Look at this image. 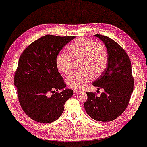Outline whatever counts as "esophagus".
<instances>
[{
	"label": "esophagus",
	"mask_w": 147,
	"mask_h": 147,
	"mask_svg": "<svg viewBox=\"0 0 147 147\" xmlns=\"http://www.w3.org/2000/svg\"><path fill=\"white\" fill-rule=\"evenodd\" d=\"M74 93L77 94V93H80V91H79V90H78V89H74Z\"/></svg>",
	"instance_id": "obj_1"
}]
</instances>
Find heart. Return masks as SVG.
<instances>
[{
	"mask_svg": "<svg viewBox=\"0 0 147 147\" xmlns=\"http://www.w3.org/2000/svg\"><path fill=\"white\" fill-rule=\"evenodd\" d=\"M67 55L59 53L56 65L60 72L68 74L73 69V60L80 62L82 69L74 72L67 79L71 88L81 89L93 78L105 71L108 63V51L102 42L87 38H79L69 43L66 49Z\"/></svg>",
	"mask_w": 147,
	"mask_h": 147,
	"instance_id": "heart-1",
	"label": "heart"
}]
</instances>
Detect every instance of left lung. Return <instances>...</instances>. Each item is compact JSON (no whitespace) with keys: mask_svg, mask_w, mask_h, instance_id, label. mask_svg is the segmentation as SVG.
<instances>
[{"mask_svg":"<svg viewBox=\"0 0 147 147\" xmlns=\"http://www.w3.org/2000/svg\"><path fill=\"white\" fill-rule=\"evenodd\" d=\"M94 36L102 40L108 51L107 68L92 83L104 92L100 96L87 92L84 107L94 120L110 121L122 114L129 102L134 85L131 63L126 52L114 40L102 35Z\"/></svg>","mask_w":147,"mask_h":147,"instance_id":"1","label":"left lung"}]
</instances>
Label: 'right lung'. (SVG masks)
I'll list each match as a JSON object with an SVG mask.
<instances>
[{
  "mask_svg": "<svg viewBox=\"0 0 147 147\" xmlns=\"http://www.w3.org/2000/svg\"><path fill=\"white\" fill-rule=\"evenodd\" d=\"M75 36L47 35L29 45L20 56L14 85L21 107L37 122L51 123L60 117L73 90L58 71L56 58ZM62 92L58 93V90Z\"/></svg>",
  "mask_w": 147,
  "mask_h": 147,
  "instance_id": "add662e5",
  "label": "right lung"
}]
</instances>
